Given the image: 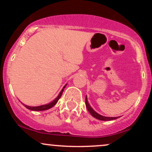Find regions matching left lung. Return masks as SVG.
<instances>
[{
  "mask_svg": "<svg viewBox=\"0 0 152 152\" xmlns=\"http://www.w3.org/2000/svg\"><path fill=\"white\" fill-rule=\"evenodd\" d=\"M86 102V106L87 109H88V111H89L90 114H91L94 118H97V119L101 120V121H111V120H114L118 118V116H117V117H106V116H102V115L99 114L98 113L96 112V111L92 109L91 106L89 105V104H88V100H87V96L86 97V102Z\"/></svg>",
  "mask_w": 152,
  "mask_h": 152,
  "instance_id": "obj_1",
  "label": "left lung"
}]
</instances>
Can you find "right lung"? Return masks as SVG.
<instances>
[{
    "instance_id": "add662e5",
    "label": "right lung",
    "mask_w": 152,
    "mask_h": 152,
    "mask_svg": "<svg viewBox=\"0 0 152 152\" xmlns=\"http://www.w3.org/2000/svg\"><path fill=\"white\" fill-rule=\"evenodd\" d=\"M66 86H64V88H62V90L61 91L60 94H58V96L56 97L53 102H51L49 104H44V105H41V106H27V105H25V104H23L24 106H26V108H27L28 109H30V110H32V111H45V110H47V109H49L50 108H52L53 106L55 105L56 104L57 102H58V101L59 100V99L61 98V96L62 94H63V91H64V89L65 88Z\"/></svg>"
}]
</instances>
